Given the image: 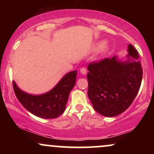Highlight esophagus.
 I'll list each match as a JSON object with an SVG mask.
<instances>
[{
  "instance_id": "34e87169",
  "label": "esophagus",
  "mask_w": 154,
  "mask_h": 154,
  "mask_svg": "<svg viewBox=\"0 0 154 154\" xmlns=\"http://www.w3.org/2000/svg\"><path fill=\"white\" fill-rule=\"evenodd\" d=\"M80 73L83 75H85L87 74V69L85 68H82L80 69Z\"/></svg>"
}]
</instances>
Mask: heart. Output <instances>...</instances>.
Wrapping results in <instances>:
<instances>
[{
	"instance_id": "obj_1",
	"label": "heart",
	"mask_w": 154,
	"mask_h": 154,
	"mask_svg": "<svg viewBox=\"0 0 154 154\" xmlns=\"http://www.w3.org/2000/svg\"><path fill=\"white\" fill-rule=\"evenodd\" d=\"M106 45V42L104 41H100L98 43H97L93 47V50L95 51H98L100 50H101L102 48H103L104 46Z\"/></svg>"
}]
</instances>
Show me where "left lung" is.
Returning a JSON list of instances; mask_svg holds the SVG:
<instances>
[{"mask_svg": "<svg viewBox=\"0 0 154 154\" xmlns=\"http://www.w3.org/2000/svg\"><path fill=\"white\" fill-rule=\"evenodd\" d=\"M125 59L117 56L89 64L88 95L93 109L113 117L131 105L138 93L143 69L136 49L129 44Z\"/></svg>", "mask_w": 154, "mask_h": 154, "instance_id": "1", "label": "left lung"}]
</instances>
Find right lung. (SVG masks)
Instances as JSON below:
<instances>
[{"instance_id":"add662e5","label":"right lung","mask_w":154,"mask_h":154,"mask_svg":"<svg viewBox=\"0 0 154 154\" xmlns=\"http://www.w3.org/2000/svg\"><path fill=\"white\" fill-rule=\"evenodd\" d=\"M77 72H69L51 91L40 95L26 93L13 82L14 91L19 101L28 111L43 119H54L66 109L69 95L75 87Z\"/></svg>"}]
</instances>
